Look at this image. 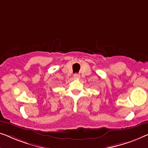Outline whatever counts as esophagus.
<instances>
[{
  "label": "esophagus",
  "instance_id": "obj_1",
  "mask_svg": "<svg viewBox=\"0 0 148 148\" xmlns=\"http://www.w3.org/2000/svg\"><path fill=\"white\" fill-rule=\"evenodd\" d=\"M74 78H76V79L80 78V74H75L74 75Z\"/></svg>",
  "mask_w": 148,
  "mask_h": 148
}]
</instances>
